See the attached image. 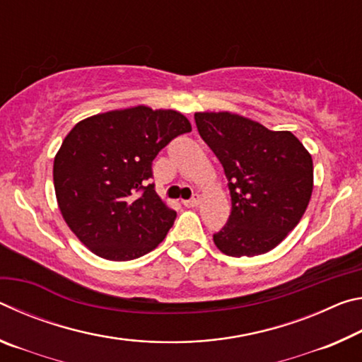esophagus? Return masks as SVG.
<instances>
[{
  "mask_svg": "<svg viewBox=\"0 0 362 362\" xmlns=\"http://www.w3.org/2000/svg\"><path fill=\"white\" fill-rule=\"evenodd\" d=\"M183 206H185V207H198L199 206V196L196 194V196H193L192 199L183 201Z\"/></svg>",
  "mask_w": 362,
  "mask_h": 362,
  "instance_id": "obj_1",
  "label": "esophagus"
}]
</instances>
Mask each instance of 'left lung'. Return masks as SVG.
Segmentation results:
<instances>
[{
    "instance_id": "obj_1",
    "label": "left lung",
    "mask_w": 362,
    "mask_h": 362,
    "mask_svg": "<svg viewBox=\"0 0 362 362\" xmlns=\"http://www.w3.org/2000/svg\"><path fill=\"white\" fill-rule=\"evenodd\" d=\"M199 136L222 163L231 214L214 235L230 257L267 254L303 217L313 193V159L289 131H269L231 112L194 113Z\"/></svg>"
}]
</instances>
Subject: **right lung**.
Segmentation results:
<instances>
[{
	"label": "right lung",
	"instance_id": "add662e5",
	"mask_svg": "<svg viewBox=\"0 0 362 362\" xmlns=\"http://www.w3.org/2000/svg\"><path fill=\"white\" fill-rule=\"evenodd\" d=\"M192 131L177 110H112L76 122L54 158L60 214L90 252L112 262L139 259L166 238L175 211L155 192L151 161Z\"/></svg>",
	"mask_w": 362,
	"mask_h": 362
}]
</instances>
